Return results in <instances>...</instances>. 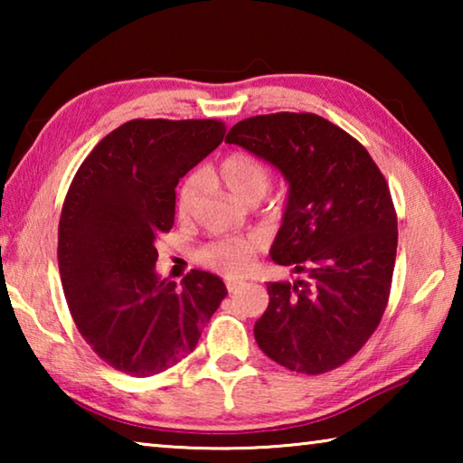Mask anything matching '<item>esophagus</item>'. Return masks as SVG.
<instances>
[{"instance_id":"obj_1","label":"esophagus","mask_w":463,"mask_h":463,"mask_svg":"<svg viewBox=\"0 0 463 463\" xmlns=\"http://www.w3.org/2000/svg\"><path fill=\"white\" fill-rule=\"evenodd\" d=\"M241 286H242V281H234V279H232V281H231V279H229V281H226V289H229V292H231V294H234V292H237V289H239Z\"/></svg>"}]
</instances>
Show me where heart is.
<instances>
[{"label":"heart","mask_w":463,"mask_h":463,"mask_svg":"<svg viewBox=\"0 0 463 463\" xmlns=\"http://www.w3.org/2000/svg\"><path fill=\"white\" fill-rule=\"evenodd\" d=\"M216 179L232 198L239 202H257L268 192L271 171L268 163L250 153H231L218 163ZM202 190V177L190 175L179 187L177 194V216L187 221L192 216L195 202ZM257 253V241L253 239H221L198 249V261L226 278H239L245 273Z\"/></svg>","instance_id":"b5f03b06"}]
</instances>
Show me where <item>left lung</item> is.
<instances>
[{
    "instance_id": "obj_1",
    "label": "left lung",
    "mask_w": 463,
    "mask_h": 463,
    "mask_svg": "<svg viewBox=\"0 0 463 463\" xmlns=\"http://www.w3.org/2000/svg\"><path fill=\"white\" fill-rule=\"evenodd\" d=\"M226 143L288 179L271 260L304 273L269 281L255 341L288 370L331 372L364 347L388 307L398 229L386 179L359 140L317 114L253 116Z\"/></svg>"
}]
</instances>
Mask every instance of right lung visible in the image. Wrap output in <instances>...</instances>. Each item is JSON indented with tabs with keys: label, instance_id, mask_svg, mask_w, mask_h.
<instances>
[{
	"label": "right lung",
	"instance_id": "obj_1",
	"mask_svg": "<svg viewBox=\"0 0 463 463\" xmlns=\"http://www.w3.org/2000/svg\"><path fill=\"white\" fill-rule=\"evenodd\" d=\"M221 120H130L85 156L59 221V271L77 331L135 378L190 355L224 300L214 273L159 279L155 242L175 218V187L222 143Z\"/></svg>",
	"mask_w": 463,
	"mask_h": 463
}]
</instances>
